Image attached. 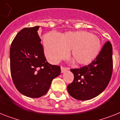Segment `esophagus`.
<instances>
[{
  "instance_id": "esophagus-1",
  "label": "esophagus",
  "mask_w": 120,
  "mask_h": 120,
  "mask_svg": "<svg viewBox=\"0 0 120 120\" xmlns=\"http://www.w3.org/2000/svg\"><path fill=\"white\" fill-rule=\"evenodd\" d=\"M68 69H69V68H66V67L62 66V67H61V72H62V73H63V72L66 71L67 70H68Z\"/></svg>"
}]
</instances>
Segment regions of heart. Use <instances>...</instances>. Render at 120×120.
Returning <instances> with one entry per match:
<instances>
[{"label":"heart","instance_id":"1","mask_svg":"<svg viewBox=\"0 0 120 120\" xmlns=\"http://www.w3.org/2000/svg\"><path fill=\"white\" fill-rule=\"evenodd\" d=\"M45 54L49 61L56 63L66 57L68 51L76 63L87 65L96 58L101 49V41L88 32H68L61 36L55 32L44 38Z\"/></svg>","mask_w":120,"mask_h":120}]
</instances>
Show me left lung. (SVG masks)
<instances>
[{
	"label": "left lung",
	"instance_id": "obj_1",
	"mask_svg": "<svg viewBox=\"0 0 120 120\" xmlns=\"http://www.w3.org/2000/svg\"><path fill=\"white\" fill-rule=\"evenodd\" d=\"M74 80L68 85L69 94L77 100L91 99L105 89L113 71L112 46L107 41L96 58L88 65L71 69Z\"/></svg>",
	"mask_w": 120,
	"mask_h": 120
}]
</instances>
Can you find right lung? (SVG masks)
Wrapping results in <instances>:
<instances>
[{
    "mask_svg": "<svg viewBox=\"0 0 120 120\" xmlns=\"http://www.w3.org/2000/svg\"><path fill=\"white\" fill-rule=\"evenodd\" d=\"M38 29L39 26L22 29L12 41L10 51L14 85L21 94L33 98L45 95L52 80L61 72L60 66L47 62Z\"/></svg>",
    "mask_w": 120,
    "mask_h": 120,
    "instance_id": "right-lung-1",
    "label": "right lung"
}]
</instances>
